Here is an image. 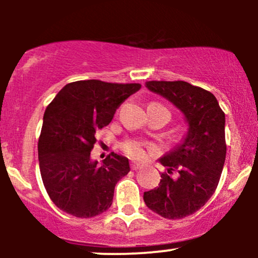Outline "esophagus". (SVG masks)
I'll list each match as a JSON object with an SVG mask.
<instances>
[{
	"mask_svg": "<svg viewBox=\"0 0 258 258\" xmlns=\"http://www.w3.org/2000/svg\"><path fill=\"white\" fill-rule=\"evenodd\" d=\"M142 167H143V165L138 164V162H132V164H131V168H132L133 171L139 170V168H142Z\"/></svg>",
	"mask_w": 258,
	"mask_h": 258,
	"instance_id": "obj_1",
	"label": "esophagus"
}]
</instances>
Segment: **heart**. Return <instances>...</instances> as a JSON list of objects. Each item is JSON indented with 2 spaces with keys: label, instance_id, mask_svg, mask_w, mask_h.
<instances>
[{
  "label": "heart",
  "instance_id": "b5f03b06",
  "mask_svg": "<svg viewBox=\"0 0 258 258\" xmlns=\"http://www.w3.org/2000/svg\"><path fill=\"white\" fill-rule=\"evenodd\" d=\"M123 150L128 154L130 156L135 159H146L148 152L153 153L155 152V148L153 146H147V144L141 143L137 141H127L123 143Z\"/></svg>",
  "mask_w": 258,
  "mask_h": 258
}]
</instances>
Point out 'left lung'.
I'll return each mask as SVG.
<instances>
[{
  "mask_svg": "<svg viewBox=\"0 0 258 258\" xmlns=\"http://www.w3.org/2000/svg\"><path fill=\"white\" fill-rule=\"evenodd\" d=\"M146 85L172 103L188 123L182 142L158 160L166 167L159 186L143 195L152 211L178 220L201 209L217 188L227 153L226 115L211 92L185 81H149Z\"/></svg>",
  "mask_w": 258,
  "mask_h": 258,
  "instance_id": "8db88e82",
  "label": "left lung"
}]
</instances>
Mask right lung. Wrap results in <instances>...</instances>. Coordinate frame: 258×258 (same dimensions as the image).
I'll use <instances>...</instances> for the list:
<instances>
[{
    "label": "right lung",
    "instance_id": "1",
    "mask_svg": "<svg viewBox=\"0 0 258 258\" xmlns=\"http://www.w3.org/2000/svg\"><path fill=\"white\" fill-rule=\"evenodd\" d=\"M139 88V84L76 81L65 85L47 106L38 139V162L44 188L61 211L91 218L111 206L115 185L130 172V162L115 153L102 164L92 160L94 136Z\"/></svg>",
    "mask_w": 258,
    "mask_h": 258
}]
</instances>
